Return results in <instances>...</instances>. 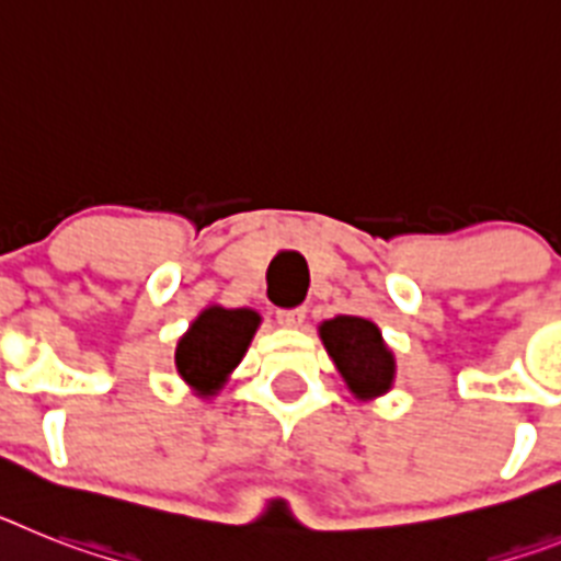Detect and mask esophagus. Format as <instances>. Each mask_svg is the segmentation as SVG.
Masks as SVG:
<instances>
[{"mask_svg": "<svg viewBox=\"0 0 561 561\" xmlns=\"http://www.w3.org/2000/svg\"><path fill=\"white\" fill-rule=\"evenodd\" d=\"M276 322H279L282 328H299V324L305 322V310L302 308L279 310V313H276Z\"/></svg>", "mask_w": 561, "mask_h": 561, "instance_id": "34e87169", "label": "esophagus"}]
</instances>
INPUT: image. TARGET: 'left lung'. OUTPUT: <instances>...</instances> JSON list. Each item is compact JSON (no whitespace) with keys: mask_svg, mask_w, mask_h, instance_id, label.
Instances as JSON below:
<instances>
[{"mask_svg":"<svg viewBox=\"0 0 561 561\" xmlns=\"http://www.w3.org/2000/svg\"><path fill=\"white\" fill-rule=\"evenodd\" d=\"M324 351L359 402L385 397L397 382V356L379 324L362 317H333L319 324Z\"/></svg>","mask_w":561,"mask_h":561,"instance_id":"1","label":"left lung"}]
</instances>
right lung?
<instances>
[{
  "label": "right lung",
  "instance_id": "1",
  "mask_svg": "<svg viewBox=\"0 0 561 561\" xmlns=\"http://www.w3.org/2000/svg\"><path fill=\"white\" fill-rule=\"evenodd\" d=\"M262 317L253 308H222L208 305L179 336L176 374L199 399L216 397L239 368L256 336Z\"/></svg>",
  "mask_w": 561,
  "mask_h": 561
}]
</instances>
